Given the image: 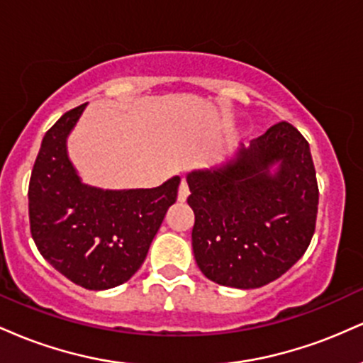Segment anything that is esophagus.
Listing matches in <instances>:
<instances>
[{"mask_svg":"<svg viewBox=\"0 0 363 363\" xmlns=\"http://www.w3.org/2000/svg\"><path fill=\"white\" fill-rule=\"evenodd\" d=\"M187 196H189V186H187V181L186 179H182L181 181V186H179V194H177V199L181 203H184L187 199Z\"/></svg>","mask_w":363,"mask_h":363,"instance_id":"obj_1","label":"esophagus"}]
</instances>
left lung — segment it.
<instances>
[{
    "instance_id": "8db88e82",
    "label": "left lung",
    "mask_w": 363,
    "mask_h": 363,
    "mask_svg": "<svg viewBox=\"0 0 363 363\" xmlns=\"http://www.w3.org/2000/svg\"><path fill=\"white\" fill-rule=\"evenodd\" d=\"M187 184L194 259L208 280L259 289L309 247L319 203L315 169L307 140L285 121L227 164L189 172Z\"/></svg>"
}]
</instances>
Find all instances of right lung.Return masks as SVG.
Masks as SVG:
<instances>
[{
	"instance_id": "add662e5",
	"label": "right lung",
	"mask_w": 363,
	"mask_h": 363,
	"mask_svg": "<svg viewBox=\"0 0 363 363\" xmlns=\"http://www.w3.org/2000/svg\"><path fill=\"white\" fill-rule=\"evenodd\" d=\"M83 106L45 133L28 184L32 239L49 264L86 290L123 285L140 269L181 177L152 189H101L83 184L66 140Z\"/></svg>"
}]
</instances>
